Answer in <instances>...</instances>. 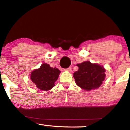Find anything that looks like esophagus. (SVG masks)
Wrapping results in <instances>:
<instances>
[{
	"label": "esophagus",
	"mask_w": 130,
	"mask_h": 130,
	"mask_svg": "<svg viewBox=\"0 0 130 130\" xmlns=\"http://www.w3.org/2000/svg\"><path fill=\"white\" fill-rule=\"evenodd\" d=\"M65 71H71V67H69V68L65 69Z\"/></svg>",
	"instance_id": "obj_1"
}]
</instances>
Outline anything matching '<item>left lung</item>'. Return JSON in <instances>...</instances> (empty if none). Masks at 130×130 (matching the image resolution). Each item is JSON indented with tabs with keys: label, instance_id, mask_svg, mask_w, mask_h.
Wrapping results in <instances>:
<instances>
[{
	"label": "left lung",
	"instance_id": "1",
	"mask_svg": "<svg viewBox=\"0 0 130 130\" xmlns=\"http://www.w3.org/2000/svg\"><path fill=\"white\" fill-rule=\"evenodd\" d=\"M77 71L73 73L76 84L86 90H91L100 87L106 74L104 67L89 61L77 64Z\"/></svg>",
	"mask_w": 130,
	"mask_h": 130
}]
</instances>
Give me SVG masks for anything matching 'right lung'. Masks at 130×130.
Instances as JSON below:
<instances>
[{
    "instance_id": "obj_1",
    "label": "right lung",
    "mask_w": 130,
    "mask_h": 130,
    "mask_svg": "<svg viewBox=\"0 0 130 130\" xmlns=\"http://www.w3.org/2000/svg\"><path fill=\"white\" fill-rule=\"evenodd\" d=\"M60 71L55 67L52 68L47 63H43L38 69L32 71L30 79L41 90H50L55 86Z\"/></svg>"
}]
</instances>
